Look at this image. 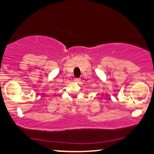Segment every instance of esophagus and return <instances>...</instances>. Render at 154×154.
Wrapping results in <instances>:
<instances>
[{"label":"esophagus","mask_w":154,"mask_h":154,"mask_svg":"<svg viewBox=\"0 0 154 154\" xmlns=\"http://www.w3.org/2000/svg\"><path fill=\"white\" fill-rule=\"evenodd\" d=\"M74 81H75V82H79V81H80V79H79V78H75Z\"/></svg>","instance_id":"34e87169"}]
</instances>
